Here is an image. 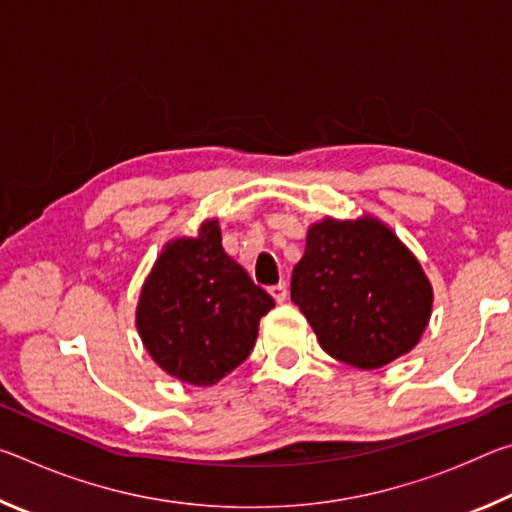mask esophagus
<instances>
[{"mask_svg":"<svg viewBox=\"0 0 512 512\" xmlns=\"http://www.w3.org/2000/svg\"><path fill=\"white\" fill-rule=\"evenodd\" d=\"M268 293H271L275 302H284L287 300V284H282V282L275 284V287L268 289Z\"/></svg>","mask_w":512,"mask_h":512,"instance_id":"obj_1","label":"esophagus"}]
</instances>
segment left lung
Returning <instances> with one entry per match:
<instances>
[{
    "label": "left lung",
    "instance_id": "8db88e82",
    "mask_svg": "<svg viewBox=\"0 0 512 512\" xmlns=\"http://www.w3.org/2000/svg\"><path fill=\"white\" fill-rule=\"evenodd\" d=\"M291 300L329 357L375 370L409 354L429 325L433 289L400 237L370 214L309 225Z\"/></svg>",
    "mask_w": 512,
    "mask_h": 512
}]
</instances>
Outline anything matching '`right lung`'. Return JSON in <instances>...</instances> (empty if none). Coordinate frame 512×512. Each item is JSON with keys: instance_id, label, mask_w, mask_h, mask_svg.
Instances as JSON below:
<instances>
[{"instance_id": "add662e5", "label": "right lung", "mask_w": 512, "mask_h": 512, "mask_svg": "<svg viewBox=\"0 0 512 512\" xmlns=\"http://www.w3.org/2000/svg\"><path fill=\"white\" fill-rule=\"evenodd\" d=\"M273 298L221 246L219 219L164 244L146 275L135 325L151 359L185 384L212 386L244 363Z\"/></svg>"}]
</instances>
